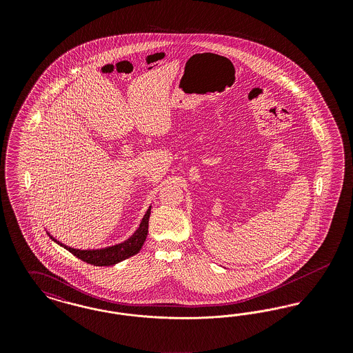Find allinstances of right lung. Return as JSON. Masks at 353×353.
I'll use <instances>...</instances> for the list:
<instances>
[{
  "label": "right lung",
  "mask_w": 353,
  "mask_h": 353,
  "mask_svg": "<svg viewBox=\"0 0 353 353\" xmlns=\"http://www.w3.org/2000/svg\"><path fill=\"white\" fill-rule=\"evenodd\" d=\"M151 206L145 212L144 217L141 219L139 228L134 230V234L128 236L125 241L117 243V245H112V246H107V248H101V249L81 250V249H74V248H70L68 245L62 243L61 241L54 238L48 230H46V233L49 234V236L55 243L65 248L72 255H75L77 258L82 259L90 265H94V266H114L119 262H121V261H124V259H127V258H130V256H132L134 254L140 252V249L144 245V241L148 235Z\"/></svg>",
  "instance_id": "obj_1"
}]
</instances>
